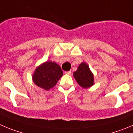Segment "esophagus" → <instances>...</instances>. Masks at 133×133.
Returning <instances> with one entry per match:
<instances>
[{"mask_svg":"<svg viewBox=\"0 0 133 133\" xmlns=\"http://www.w3.org/2000/svg\"><path fill=\"white\" fill-rule=\"evenodd\" d=\"M65 74H67V75H70V74H71V71H65Z\"/></svg>","mask_w":133,"mask_h":133,"instance_id":"obj_1","label":"esophagus"}]
</instances>
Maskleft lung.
<instances>
[{"instance_id": "left-lung-1", "label": "left lung", "mask_w": 133, "mask_h": 133, "mask_svg": "<svg viewBox=\"0 0 133 133\" xmlns=\"http://www.w3.org/2000/svg\"><path fill=\"white\" fill-rule=\"evenodd\" d=\"M74 77L79 85L83 88H89L94 84L93 75L89 67L85 62L79 65L77 70L74 74Z\"/></svg>"}]
</instances>
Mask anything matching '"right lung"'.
<instances>
[{
    "mask_svg": "<svg viewBox=\"0 0 133 133\" xmlns=\"http://www.w3.org/2000/svg\"><path fill=\"white\" fill-rule=\"evenodd\" d=\"M62 75L63 71L59 65L55 62H46L36 69L33 80L38 87L49 90L55 86Z\"/></svg>",
    "mask_w": 133,
    "mask_h": 133,
    "instance_id": "right-lung-1",
    "label": "right lung"
}]
</instances>
